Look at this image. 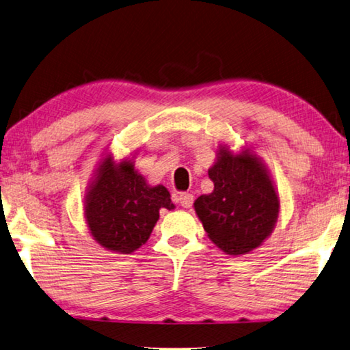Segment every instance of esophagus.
Returning a JSON list of instances; mask_svg holds the SVG:
<instances>
[{
  "label": "esophagus",
  "instance_id": "obj_1",
  "mask_svg": "<svg viewBox=\"0 0 350 350\" xmlns=\"http://www.w3.org/2000/svg\"><path fill=\"white\" fill-rule=\"evenodd\" d=\"M178 201H180V204L184 208H190L193 204V195L192 193H180V196H178Z\"/></svg>",
  "mask_w": 350,
  "mask_h": 350
}]
</instances>
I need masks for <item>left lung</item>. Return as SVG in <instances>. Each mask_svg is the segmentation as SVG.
I'll return each instance as SVG.
<instances>
[{
	"label": "left lung",
	"instance_id": "obj_1",
	"mask_svg": "<svg viewBox=\"0 0 350 350\" xmlns=\"http://www.w3.org/2000/svg\"><path fill=\"white\" fill-rule=\"evenodd\" d=\"M212 193L193 202L195 212L217 248L226 254H247L273 233L280 201L262 158L243 149L233 154L221 144L208 169Z\"/></svg>",
	"mask_w": 350,
	"mask_h": 350
}]
</instances>
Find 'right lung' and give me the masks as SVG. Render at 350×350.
Returning a JSON list of instances; mask_svg holds the SVG:
<instances>
[{
	"mask_svg": "<svg viewBox=\"0 0 350 350\" xmlns=\"http://www.w3.org/2000/svg\"><path fill=\"white\" fill-rule=\"evenodd\" d=\"M174 210L169 190L149 186L133 160L107 154L85 195V221L93 239L108 252L131 254L146 243L160 210Z\"/></svg>",
	"mask_w": 350,
	"mask_h": 350,
	"instance_id": "obj_1",
	"label": "right lung"
}]
</instances>
